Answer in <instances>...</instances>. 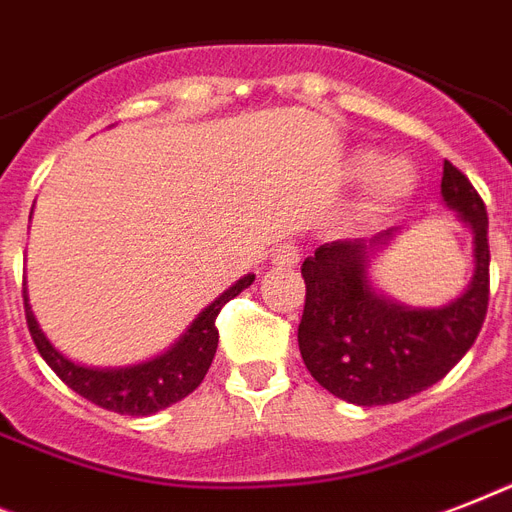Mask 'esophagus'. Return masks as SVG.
<instances>
[{
    "mask_svg": "<svg viewBox=\"0 0 512 512\" xmlns=\"http://www.w3.org/2000/svg\"><path fill=\"white\" fill-rule=\"evenodd\" d=\"M300 263V249L287 241V244H281L276 252H273V265H279V268H295Z\"/></svg>",
    "mask_w": 512,
    "mask_h": 512,
    "instance_id": "obj_1",
    "label": "esophagus"
}]
</instances>
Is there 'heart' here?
I'll return each mask as SVG.
<instances>
[{"mask_svg": "<svg viewBox=\"0 0 512 512\" xmlns=\"http://www.w3.org/2000/svg\"><path fill=\"white\" fill-rule=\"evenodd\" d=\"M374 163V154L353 156V172L361 175ZM372 167V166H371ZM373 168V167H372ZM414 191V172L404 159H382L377 162L369 175H366L364 196H361V207H358V217L361 220H374V217L388 215L390 209H396L401 201H406Z\"/></svg>", "mask_w": 512, "mask_h": 512, "instance_id": "obj_1", "label": "heart"}]
</instances>
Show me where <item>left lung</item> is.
<instances>
[{
    "instance_id": "left-lung-1",
    "label": "left lung",
    "mask_w": 512,
    "mask_h": 512,
    "mask_svg": "<svg viewBox=\"0 0 512 512\" xmlns=\"http://www.w3.org/2000/svg\"><path fill=\"white\" fill-rule=\"evenodd\" d=\"M441 196L473 233V281L454 303L412 308L380 295L369 260L398 228L369 241L321 244L305 257V308L297 342L321 388L356 406L398 404L436 385L476 342L489 308V217L484 199L452 162Z\"/></svg>"
}]
</instances>
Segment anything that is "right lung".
<instances>
[{
  "label": "right lung",
  "instance_id": "right-lung-1",
  "mask_svg": "<svg viewBox=\"0 0 512 512\" xmlns=\"http://www.w3.org/2000/svg\"><path fill=\"white\" fill-rule=\"evenodd\" d=\"M252 281L255 276L247 273L244 279L225 289L223 295L217 297L215 303H209L188 327V332L170 350H164L162 356L148 358L143 364L106 366V369L76 364L63 356L39 329L26 295H23V305H26L28 332H31L36 350L42 353L47 366L66 382L68 388L108 412L148 417V414L162 412L167 406L177 404L180 398L199 388L217 350V313L228 300L244 292Z\"/></svg>",
  "mask_w": 512,
  "mask_h": 512
}]
</instances>
